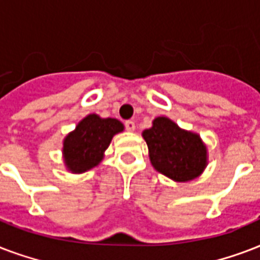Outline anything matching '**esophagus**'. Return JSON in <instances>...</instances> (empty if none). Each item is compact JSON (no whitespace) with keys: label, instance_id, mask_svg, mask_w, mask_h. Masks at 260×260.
<instances>
[{"label":"esophagus","instance_id":"34e87169","mask_svg":"<svg viewBox=\"0 0 260 260\" xmlns=\"http://www.w3.org/2000/svg\"><path fill=\"white\" fill-rule=\"evenodd\" d=\"M124 127H126L127 132H134V130H136V123H134L133 120H126V122H124Z\"/></svg>","mask_w":260,"mask_h":260}]
</instances>
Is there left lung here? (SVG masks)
I'll use <instances>...</instances> for the list:
<instances>
[{
    "label": "left lung",
    "instance_id": "left-lung-1",
    "mask_svg": "<svg viewBox=\"0 0 260 260\" xmlns=\"http://www.w3.org/2000/svg\"><path fill=\"white\" fill-rule=\"evenodd\" d=\"M152 166L176 182L192 180L206 167V146L198 134L186 132L172 120L160 116L142 133Z\"/></svg>",
    "mask_w": 260,
    "mask_h": 260
}]
</instances>
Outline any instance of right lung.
Masks as SVG:
<instances>
[{
    "label": "right lung",
    "mask_w": 260,
    "mask_h": 260,
    "mask_svg": "<svg viewBox=\"0 0 260 260\" xmlns=\"http://www.w3.org/2000/svg\"><path fill=\"white\" fill-rule=\"evenodd\" d=\"M122 130L123 124L118 119H103L94 114L84 118L63 141L66 167L74 174H81L98 166L112 137Z\"/></svg>",
    "instance_id": "right-lung-1"
}]
</instances>
